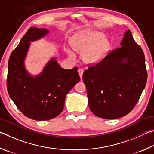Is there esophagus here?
Returning <instances> with one entry per match:
<instances>
[{
	"label": "esophagus",
	"mask_w": 154,
	"mask_h": 154,
	"mask_svg": "<svg viewBox=\"0 0 154 154\" xmlns=\"http://www.w3.org/2000/svg\"><path fill=\"white\" fill-rule=\"evenodd\" d=\"M78 72H79V75H80V79H81V80H82V74H83V69L80 68V69H79V70H78Z\"/></svg>",
	"instance_id": "obj_1"
}]
</instances>
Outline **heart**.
Masks as SVG:
<instances>
[{
  "label": "heart",
  "instance_id": "heart-1",
  "mask_svg": "<svg viewBox=\"0 0 154 154\" xmlns=\"http://www.w3.org/2000/svg\"><path fill=\"white\" fill-rule=\"evenodd\" d=\"M71 45L73 49L79 53H82V59L87 65H95L106 57L111 48L109 39L104 37L100 32H84L75 36L72 40ZM66 52L72 59L75 55L71 48H66Z\"/></svg>",
  "mask_w": 154,
  "mask_h": 154
}]
</instances>
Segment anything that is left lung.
Segmentation results:
<instances>
[{"label": "left lung", "instance_id": "1", "mask_svg": "<svg viewBox=\"0 0 154 154\" xmlns=\"http://www.w3.org/2000/svg\"><path fill=\"white\" fill-rule=\"evenodd\" d=\"M120 45L82 75L91 111L104 119H116L130 113L147 82L143 51L129 29Z\"/></svg>", "mask_w": 154, "mask_h": 154}]
</instances>
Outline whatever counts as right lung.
<instances>
[{
    "instance_id": "obj_1",
    "label": "right lung",
    "mask_w": 154,
    "mask_h": 154,
    "mask_svg": "<svg viewBox=\"0 0 154 154\" xmlns=\"http://www.w3.org/2000/svg\"><path fill=\"white\" fill-rule=\"evenodd\" d=\"M49 33L46 28L31 27L11 54L8 62L7 91L17 108L29 118L47 120L63 111L65 98L80 79L78 67L66 69L55 57L46 64L42 72L33 76L25 67L30 42Z\"/></svg>"
}]
</instances>
